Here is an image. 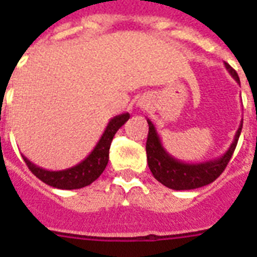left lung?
<instances>
[{
	"mask_svg": "<svg viewBox=\"0 0 257 257\" xmlns=\"http://www.w3.org/2000/svg\"><path fill=\"white\" fill-rule=\"evenodd\" d=\"M226 69L237 83H240V77L229 64H225ZM148 122V138L146 144V151H147V162L150 170L155 177V180L163 184L165 187L174 189V191H188V189H196V188L208 185L222 174L227 166L230 158L233 155L240 138L242 122L235 132L234 140L230 144L229 150L226 151L222 157L212 161L201 163H185L173 158L163 148L161 139L158 135L157 129L154 123L147 119Z\"/></svg>",
	"mask_w": 257,
	"mask_h": 257,
	"instance_id": "left-lung-1",
	"label": "left lung"
}]
</instances>
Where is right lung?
I'll return each mask as SVG.
<instances>
[{"label": "right lung", "instance_id": "right-lung-1", "mask_svg": "<svg viewBox=\"0 0 257 257\" xmlns=\"http://www.w3.org/2000/svg\"><path fill=\"white\" fill-rule=\"evenodd\" d=\"M128 119L129 113H123L113 117L109 121L102 138L99 139V142L91 151L90 155L85 158L84 161L77 163L76 166L65 169V170H58V172L46 170V169L37 166L31 161H28L24 155L22 157L26 161L32 174H35L41 181L47 185L58 188V189H80V188L92 184L103 173L107 166V162H109V150L114 135Z\"/></svg>", "mask_w": 257, "mask_h": 257}]
</instances>
